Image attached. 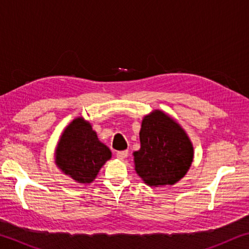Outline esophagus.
Instances as JSON below:
<instances>
[{
    "instance_id": "1",
    "label": "esophagus",
    "mask_w": 249,
    "mask_h": 249,
    "mask_svg": "<svg viewBox=\"0 0 249 249\" xmlns=\"http://www.w3.org/2000/svg\"><path fill=\"white\" fill-rule=\"evenodd\" d=\"M127 155H128V151L127 150H122V151H117L116 157L119 158V159H121V160H123V159H125L126 157H127Z\"/></svg>"
}]
</instances>
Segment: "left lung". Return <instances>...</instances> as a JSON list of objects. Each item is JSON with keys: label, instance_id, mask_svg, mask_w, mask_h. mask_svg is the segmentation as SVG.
<instances>
[{"label": "left lung", "instance_id": "obj_1", "mask_svg": "<svg viewBox=\"0 0 249 249\" xmlns=\"http://www.w3.org/2000/svg\"><path fill=\"white\" fill-rule=\"evenodd\" d=\"M141 149L135 151V170L150 187L174 184L191 166L193 147L179 124L161 111L144 117Z\"/></svg>", "mask_w": 249, "mask_h": 249}]
</instances>
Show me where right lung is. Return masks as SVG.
<instances>
[{"label": "right lung", "instance_id": "obj_1", "mask_svg": "<svg viewBox=\"0 0 249 249\" xmlns=\"http://www.w3.org/2000/svg\"><path fill=\"white\" fill-rule=\"evenodd\" d=\"M111 155L108 147L99 141L91 125L83 119H75L58 142L56 163L73 180L90 183Z\"/></svg>", "mask_w": 249, "mask_h": 249}]
</instances>
